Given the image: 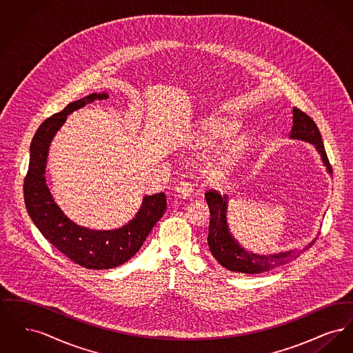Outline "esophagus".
I'll use <instances>...</instances> for the list:
<instances>
[{
  "label": "esophagus",
  "instance_id": "1",
  "mask_svg": "<svg viewBox=\"0 0 353 353\" xmlns=\"http://www.w3.org/2000/svg\"><path fill=\"white\" fill-rule=\"evenodd\" d=\"M176 194L181 199H189L193 196V188L186 181H180L176 185Z\"/></svg>",
  "mask_w": 353,
  "mask_h": 353
}]
</instances>
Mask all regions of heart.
<instances>
[{"mask_svg": "<svg viewBox=\"0 0 353 353\" xmlns=\"http://www.w3.org/2000/svg\"><path fill=\"white\" fill-rule=\"evenodd\" d=\"M205 131V141L208 144L216 143V140L226 139L228 136L234 132L235 127L233 123L226 120H210L202 125ZM249 141L245 137H236L230 141L226 151L222 152L208 165V174L213 179H222L232 173L236 163L242 157L243 152L246 151Z\"/></svg>", "mask_w": 353, "mask_h": 353, "instance_id": "obj_1", "label": "heart"}]
</instances>
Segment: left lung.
<instances>
[{"label": "left lung", "instance_id": "left-lung-1", "mask_svg": "<svg viewBox=\"0 0 353 353\" xmlns=\"http://www.w3.org/2000/svg\"><path fill=\"white\" fill-rule=\"evenodd\" d=\"M292 123L294 124L290 132V137L314 144L316 151L319 152L327 170L332 173V167L324 150V144L316 123L296 107H294L292 110ZM205 199L210 210L208 245L213 256L225 269L242 274H261L281 268L298 258L299 254L294 250L271 255H259L246 252L243 248L238 245L234 236L229 232L226 221L228 196H221L217 190H208L205 193ZM314 243L315 239L311 243H308V246H305L303 250L305 252ZM299 252H303L301 250Z\"/></svg>", "mask_w": 353, "mask_h": 353}]
</instances>
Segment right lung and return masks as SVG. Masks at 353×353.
Segmentation results:
<instances>
[{
    "mask_svg": "<svg viewBox=\"0 0 353 353\" xmlns=\"http://www.w3.org/2000/svg\"><path fill=\"white\" fill-rule=\"evenodd\" d=\"M107 98L108 95L103 92L72 101L63 111L46 119L39 125L30 145L29 169L23 183L26 210L38 230L68 259L90 270L114 269L131 259L167 210L165 194L156 193L143 199L140 210L123 228L91 230L74 223L54 201L45 179L48 153L54 134L71 112L97 99Z\"/></svg>",
    "mask_w": 353,
    "mask_h": 353,
    "instance_id": "obj_1",
    "label": "right lung"
}]
</instances>
